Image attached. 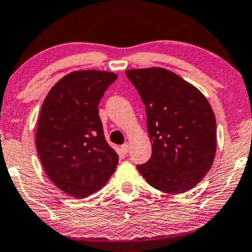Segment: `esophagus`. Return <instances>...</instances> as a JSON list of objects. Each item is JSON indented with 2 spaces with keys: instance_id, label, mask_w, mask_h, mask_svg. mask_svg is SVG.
<instances>
[{
  "instance_id": "34e87169",
  "label": "esophagus",
  "mask_w": 252,
  "mask_h": 252,
  "mask_svg": "<svg viewBox=\"0 0 252 252\" xmlns=\"http://www.w3.org/2000/svg\"><path fill=\"white\" fill-rule=\"evenodd\" d=\"M121 150H122L123 154H127V151H129V143H127V142L123 143V145L121 146Z\"/></svg>"
}]
</instances>
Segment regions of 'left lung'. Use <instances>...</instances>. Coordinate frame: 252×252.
I'll return each instance as SVG.
<instances>
[{"mask_svg": "<svg viewBox=\"0 0 252 252\" xmlns=\"http://www.w3.org/2000/svg\"><path fill=\"white\" fill-rule=\"evenodd\" d=\"M126 75L146 106L153 154L138 165L147 183L165 193L182 194L202 181L217 153V122L206 97L181 76L160 67Z\"/></svg>", "mask_w": 252, "mask_h": 252, "instance_id": "obj_1", "label": "left lung"}]
</instances>
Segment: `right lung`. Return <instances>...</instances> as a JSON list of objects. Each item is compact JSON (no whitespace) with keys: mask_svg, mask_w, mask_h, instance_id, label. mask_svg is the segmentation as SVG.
I'll list each match as a JSON object with an SVG mask.
<instances>
[{"mask_svg":"<svg viewBox=\"0 0 252 252\" xmlns=\"http://www.w3.org/2000/svg\"><path fill=\"white\" fill-rule=\"evenodd\" d=\"M118 75L76 70L51 87L42 103L35 148L47 176L63 193L84 198L102 189L119 156L104 137L97 105Z\"/></svg>","mask_w":252,"mask_h":252,"instance_id":"obj_1","label":"right lung"}]
</instances>
